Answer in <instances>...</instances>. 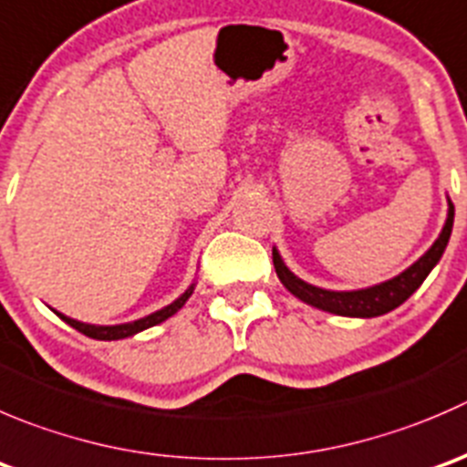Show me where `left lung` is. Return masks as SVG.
Listing matches in <instances>:
<instances>
[{
  "label": "left lung",
  "instance_id": "1",
  "mask_svg": "<svg viewBox=\"0 0 467 467\" xmlns=\"http://www.w3.org/2000/svg\"><path fill=\"white\" fill-rule=\"evenodd\" d=\"M451 225H454V205L450 202V214H447V223L442 228L441 237L436 239L431 248L415 262L410 269H406L404 274H400L397 278L388 280V283L377 285V287L369 289H358V292H328V289H319L315 285L303 283L301 278L292 274L287 266L283 265L278 253L274 251V266L275 274H278L280 283L298 296L301 301L310 303V306L319 307V310L333 312V315L342 317H379L386 315V312L395 310L397 306L406 301L420 285L424 283V278L429 275V271L438 265V260L445 253L447 242H450Z\"/></svg>",
  "mask_w": 467,
  "mask_h": 467
}]
</instances>
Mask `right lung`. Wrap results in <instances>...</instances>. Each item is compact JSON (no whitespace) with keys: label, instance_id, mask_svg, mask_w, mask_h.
<instances>
[{"label":"right lung","instance_id":"right-lung-1","mask_svg":"<svg viewBox=\"0 0 467 467\" xmlns=\"http://www.w3.org/2000/svg\"><path fill=\"white\" fill-rule=\"evenodd\" d=\"M192 292H193V287H189L187 292H184L182 296L178 298V301H173V303H171V306H166L164 310L152 312V315L143 317V319H139V321H132V324L90 326V324H81V321L70 319V317H66V315H58V312H57V315L61 317V319L66 321V324H70L72 328H77V330H79V333L88 335V337H93V339H123V337H130V335L139 333V330H146V328H150V326H157V324H161V321L169 319V317H173L175 312H178L180 307L184 306V301H187V298L192 296Z\"/></svg>","mask_w":467,"mask_h":467}]
</instances>
